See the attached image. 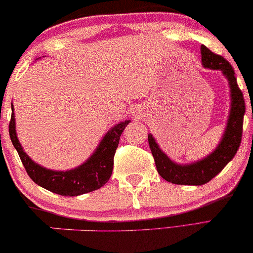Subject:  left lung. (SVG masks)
I'll return each mask as SVG.
<instances>
[{
  "label": "left lung",
  "mask_w": 253,
  "mask_h": 253,
  "mask_svg": "<svg viewBox=\"0 0 253 253\" xmlns=\"http://www.w3.org/2000/svg\"><path fill=\"white\" fill-rule=\"evenodd\" d=\"M201 55L203 66L210 69L223 71L231 87V111L225 134L218 148L210 156L198 163L182 166L172 163L159 149L152 135H148L150 149L159 175L167 182L178 185H203L208 183L234 158L242 141L246 103L242 90L237 85L235 71L227 60L219 54L213 53L205 45H201Z\"/></svg>",
  "instance_id": "8db88e82"
}]
</instances>
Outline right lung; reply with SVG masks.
<instances>
[{
  "instance_id": "obj_1",
  "label": "right lung",
  "mask_w": 253,
  "mask_h": 253,
  "mask_svg": "<svg viewBox=\"0 0 253 253\" xmlns=\"http://www.w3.org/2000/svg\"><path fill=\"white\" fill-rule=\"evenodd\" d=\"M11 109H12V115L9 124L11 142L16 148L28 176L37 185L63 197H76L99 190L108 182L114 169V157L118 148L120 136L130 120H126L111 128L105 134L95 152L86 163L73 170L54 171L35 164L24 152L17 137L12 104Z\"/></svg>"
}]
</instances>
